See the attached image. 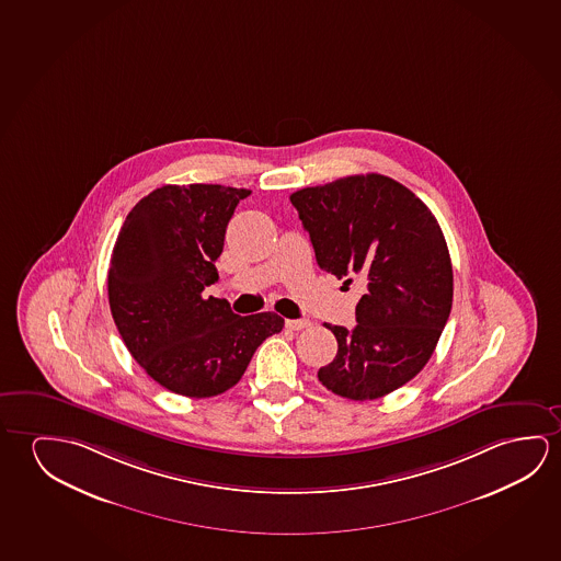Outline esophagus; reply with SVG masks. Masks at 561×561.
<instances>
[{
  "label": "esophagus",
  "instance_id": "obj_1",
  "mask_svg": "<svg viewBox=\"0 0 561 561\" xmlns=\"http://www.w3.org/2000/svg\"><path fill=\"white\" fill-rule=\"evenodd\" d=\"M285 327L289 328V330H302V328L311 327V320H285Z\"/></svg>",
  "mask_w": 561,
  "mask_h": 561
}]
</instances>
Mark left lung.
<instances>
[{"label":"left lung","instance_id":"obj_1","mask_svg":"<svg viewBox=\"0 0 561 561\" xmlns=\"http://www.w3.org/2000/svg\"><path fill=\"white\" fill-rule=\"evenodd\" d=\"M289 199L319 266L365 285L354 330L327 324L337 354L319 380L350 400L385 397L422 371L450 314L453 266L439 224L385 174L345 176Z\"/></svg>","mask_w":561,"mask_h":561}]
</instances>
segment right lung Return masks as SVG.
<instances>
[{
    "label": "right lung",
    "mask_w": 561,
    "mask_h": 561,
    "mask_svg": "<svg viewBox=\"0 0 561 561\" xmlns=\"http://www.w3.org/2000/svg\"><path fill=\"white\" fill-rule=\"evenodd\" d=\"M249 194L221 184H167L139 199L114 244V324L144 371L182 397L224 394L256 347L284 328L276 312L239 317L225 299L204 297L219 277L227 224Z\"/></svg>",
    "instance_id": "right-lung-1"
}]
</instances>
